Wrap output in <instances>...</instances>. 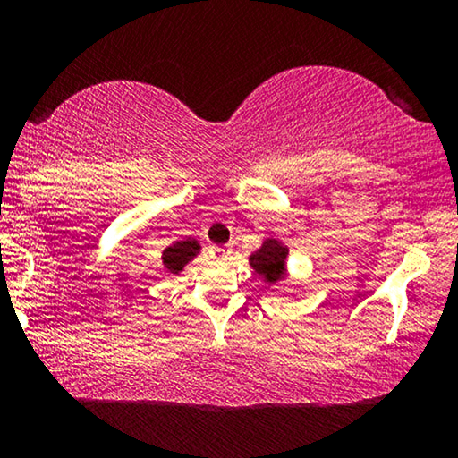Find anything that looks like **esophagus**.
<instances>
[{"label":"esophagus","instance_id":"34e87169","mask_svg":"<svg viewBox=\"0 0 458 458\" xmlns=\"http://www.w3.org/2000/svg\"><path fill=\"white\" fill-rule=\"evenodd\" d=\"M212 254H214V259H218V260H228L232 254V248L230 246H216Z\"/></svg>","mask_w":458,"mask_h":458}]
</instances>
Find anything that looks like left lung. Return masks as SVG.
Masks as SVG:
<instances>
[{
    "instance_id": "8db88e82",
    "label": "left lung",
    "mask_w": 458,
    "mask_h": 458,
    "mask_svg": "<svg viewBox=\"0 0 458 458\" xmlns=\"http://www.w3.org/2000/svg\"><path fill=\"white\" fill-rule=\"evenodd\" d=\"M286 257H289V248L281 240L267 238L260 248H257L250 257L248 265L254 268L262 281L268 286L281 283L286 275Z\"/></svg>"
}]
</instances>
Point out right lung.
<instances>
[{"label": "right lung", "instance_id": "obj_1", "mask_svg": "<svg viewBox=\"0 0 458 458\" xmlns=\"http://www.w3.org/2000/svg\"><path fill=\"white\" fill-rule=\"evenodd\" d=\"M201 250V246L198 240L188 238V240H180V242H174L172 246H167L164 254H161V260H164V267L169 270V273H182L183 267L191 262L198 257Z\"/></svg>", "mask_w": 458, "mask_h": 458}]
</instances>
